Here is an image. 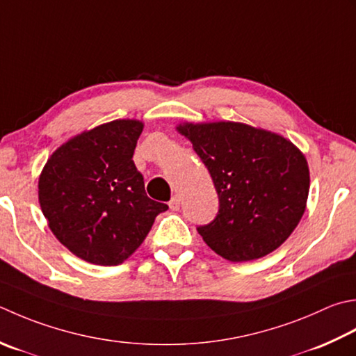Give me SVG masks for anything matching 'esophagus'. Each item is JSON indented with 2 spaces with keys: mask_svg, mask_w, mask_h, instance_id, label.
<instances>
[{
  "mask_svg": "<svg viewBox=\"0 0 356 356\" xmlns=\"http://www.w3.org/2000/svg\"><path fill=\"white\" fill-rule=\"evenodd\" d=\"M170 208L171 210H174V211H177L179 208H180V197L179 196H174L171 200H170Z\"/></svg>",
  "mask_w": 356,
  "mask_h": 356,
  "instance_id": "1",
  "label": "esophagus"
}]
</instances>
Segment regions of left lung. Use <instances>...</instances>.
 Returning <instances> with one entry per match:
<instances>
[{
  "instance_id": "1",
  "label": "left lung",
  "mask_w": 356,
  "mask_h": 356,
  "mask_svg": "<svg viewBox=\"0 0 356 356\" xmlns=\"http://www.w3.org/2000/svg\"><path fill=\"white\" fill-rule=\"evenodd\" d=\"M210 171L219 211L199 225L202 239L232 262L253 261L275 252L301 220L310 174L304 154L282 136L236 122L184 123Z\"/></svg>"
}]
</instances>
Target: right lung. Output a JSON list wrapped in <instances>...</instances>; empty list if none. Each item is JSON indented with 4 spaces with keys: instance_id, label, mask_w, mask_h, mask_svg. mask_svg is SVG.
<instances>
[{
    "instance_id": "obj_1",
    "label": "right lung",
    "mask_w": 356,
    "mask_h": 356,
    "mask_svg": "<svg viewBox=\"0 0 356 356\" xmlns=\"http://www.w3.org/2000/svg\"><path fill=\"white\" fill-rule=\"evenodd\" d=\"M138 120L81 132L49 157L38 200L49 228L69 252L95 266H118L142 245L168 205L146 196L134 149Z\"/></svg>"
}]
</instances>
